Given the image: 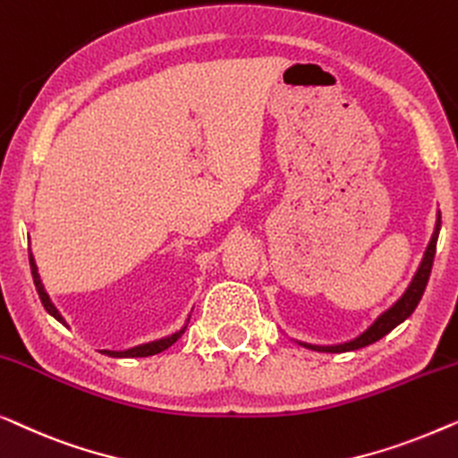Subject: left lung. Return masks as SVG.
<instances>
[{"label":"left lung","instance_id":"1","mask_svg":"<svg viewBox=\"0 0 458 458\" xmlns=\"http://www.w3.org/2000/svg\"><path fill=\"white\" fill-rule=\"evenodd\" d=\"M437 234H440V216H437V224H436V230H434V236H431V241L428 244V250H425V257L421 261L420 269H417L413 282H411L409 291L403 294V299L396 302L394 307L388 309L384 315H379L376 324H373L369 330L365 334H360L357 340H351V343H344V344H338V346H311V344H305L307 349H313V351H321V352H346V351H357V349H363L367 344H373L376 340H379L386 334L394 330V327L401 324L409 318L411 313L415 311V307L420 305L421 296L425 286H428V280H429V274H431V266H434V257H436V242H437Z\"/></svg>","mask_w":458,"mask_h":458}]
</instances>
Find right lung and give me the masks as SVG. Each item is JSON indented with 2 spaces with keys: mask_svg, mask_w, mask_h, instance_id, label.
Returning a JSON list of instances; mask_svg holds the SVG:
<instances>
[{
  "mask_svg": "<svg viewBox=\"0 0 458 458\" xmlns=\"http://www.w3.org/2000/svg\"><path fill=\"white\" fill-rule=\"evenodd\" d=\"M30 272H33V280H35V286H37V293H38V299H41V302H43V307H45V311H47L49 315H54V318L57 319V321H62L64 324V319H62V315L57 313V309L51 305V301H49V296L45 294V291H43V286H41V280H38V274H37V266H35V261H33V257H30ZM182 336V332H178V334H174V336H170V338H164V340H157V343H151V344H143V346H137V349H131V351H124V352H109V351H103V352H107V355H114V357H149V355H157V352H162V351H165V349H170V346L176 343V340Z\"/></svg>",
  "mask_w": 458,
  "mask_h": 458,
  "instance_id": "add662e5",
  "label": "right lung"
}]
</instances>
